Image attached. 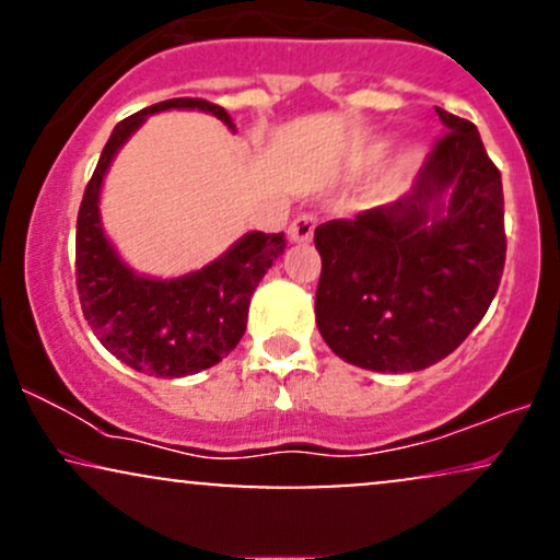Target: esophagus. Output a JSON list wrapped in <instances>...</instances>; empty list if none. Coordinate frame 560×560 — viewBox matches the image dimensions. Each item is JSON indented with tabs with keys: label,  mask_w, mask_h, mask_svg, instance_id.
<instances>
[{
	"label": "esophagus",
	"mask_w": 560,
	"mask_h": 560,
	"mask_svg": "<svg viewBox=\"0 0 560 560\" xmlns=\"http://www.w3.org/2000/svg\"><path fill=\"white\" fill-rule=\"evenodd\" d=\"M316 218L313 215H300L294 218L292 226H289V242H298V244H305L313 240V231H316Z\"/></svg>",
	"instance_id": "obj_1"
}]
</instances>
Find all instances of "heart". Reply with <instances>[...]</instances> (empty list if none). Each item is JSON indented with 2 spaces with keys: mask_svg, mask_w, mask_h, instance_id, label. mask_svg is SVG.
Instances as JSON below:
<instances>
[{
  "mask_svg": "<svg viewBox=\"0 0 560 560\" xmlns=\"http://www.w3.org/2000/svg\"><path fill=\"white\" fill-rule=\"evenodd\" d=\"M384 150H387V141H374V144H369L363 150V160L365 163H374V160L384 155Z\"/></svg>",
  "mask_w": 560,
  "mask_h": 560,
  "instance_id": "b5f03b06",
  "label": "heart"
}]
</instances>
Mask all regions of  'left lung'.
<instances>
[{
	"label": "left lung",
	"mask_w": 560,
	"mask_h": 560,
	"mask_svg": "<svg viewBox=\"0 0 560 560\" xmlns=\"http://www.w3.org/2000/svg\"><path fill=\"white\" fill-rule=\"evenodd\" d=\"M447 133L413 189L316 229L324 342L358 369L410 374L447 358L485 318L505 266L503 182L477 126L436 107Z\"/></svg>",
	"instance_id": "left-lung-1"
}]
</instances>
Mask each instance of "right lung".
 <instances>
[{
    "label": "right lung",
    "mask_w": 560,
    "mask_h": 560,
    "mask_svg": "<svg viewBox=\"0 0 560 560\" xmlns=\"http://www.w3.org/2000/svg\"><path fill=\"white\" fill-rule=\"evenodd\" d=\"M163 110L215 115L236 133L223 107L189 96L158 102L120 120L83 191L75 226V287L83 316L105 350L141 374L178 378L221 363L240 345L247 329L249 300L273 260L287 249V242L284 234L247 231L221 258L176 279L139 273L120 258L102 229V184L120 147L150 115Z\"/></svg>",
    "instance_id": "1"
}]
</instances>
